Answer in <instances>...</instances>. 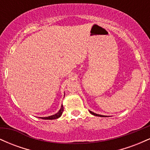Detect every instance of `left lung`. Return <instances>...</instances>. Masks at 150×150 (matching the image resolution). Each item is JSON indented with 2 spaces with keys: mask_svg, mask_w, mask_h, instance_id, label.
Listing matches in <instances>:
<instances>
[{
  "mask_svg": "<svg viewBox=\"0 0 150 150\" xmlns=\"http://www.w3.org/2000/svg\"><path fill=\"white\" fill-rule=\"evenodd\" d=\"M89 112H90V113H92V115H94V116H100V117H106V116H102V115L97 114V113H95L92 112V111H89Z\"/></svg>",
  "mask_w": 150,
  "mask_h": 150,
  "instance_id": "1",
  "label": "left lung"
}]
</instances>
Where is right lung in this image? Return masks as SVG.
Masks as SVG:
<instances>
[{
	"label": "right lung",
	"mask_w": 150,
	"mask_h": 150,
	"mask_svg": "<svg viewBox=\"0 0 150 150\" xmlns=\"http://www.w3.org/2000/svg\"><path fill=\"white\" fill-rule=\"evenodd\" d=\"M63 106L62 105L61 107V109L58 111V112L57 113H56V114H54V115H52V116H48V117H40V118H42V119H44V120L56 119V118H58L59 117H61L62 113H63Z\"/></svg>",
	"instance_id": "obj_1"
}]
</instances>
